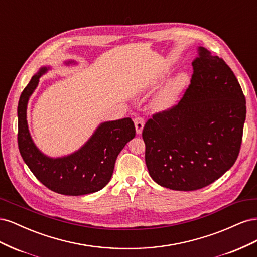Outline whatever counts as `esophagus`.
I'll return each mask as SVG.
<instances>
[{
  "label": "esophagus",
  "mask_w": 257,
  "mask_h": 257,
  "mask_svg": "<svg viewBox=\"0 0 257 257\" xmlns=\"http://www.w3.org/2000/svg\"><path fill=\"white\" fill-rule=\"evenodd\" d=\"M134 124H135L136 133L142 134V132L145 126V120L143 118H141V116H137V118H135V120H134Z\"/></svg>",
  "instance_id": "1"
}]
</instances>
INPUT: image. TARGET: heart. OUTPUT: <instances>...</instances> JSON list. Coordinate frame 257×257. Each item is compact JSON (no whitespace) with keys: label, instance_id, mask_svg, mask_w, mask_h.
Listing matches in <instances>:
<instances>
[{"label":"heart","instance_id":"obj_1","mask_svg":"<svg viewBox=\"0 0 257 257\" xmlns=\"http://www.w3.org/2000/svg\"><path fill=\"white\" fill-rule=\"evenodd\" d=\"M164 78V76L161 77L159 80L151 81L146 85H142L141 88L138 89V92L141 94H148L152 90L157 89L158 85L161 83V80ZM189 83V76L186 73H179L176 75L174 78L170 80L164 88H163L157 96L154 97L152 102V108L154 111H167L176 105L179 96L181 95V93L186 88V85Z\"/></svg>","mask_w":257,"mask_h":257}]
</instances>
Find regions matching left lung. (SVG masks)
<instances>
[{"label": "left lung", "mask_w": 257, "mask_h": 257, "mask_svg": "<svg viewBox=\"0 0 257 257\" xmlns=\"http://www.w3.org/2000/svg\"><path fill=\"white\" fill-rule=\"evenodd\" d=\"M192 62L191 84L178 105L145 124L146 165L175 191L211 184L235 164L242 142L245 97L230 67L204 47Z\"/></svg>", "instance_id": "obj_1"}]
</instances>
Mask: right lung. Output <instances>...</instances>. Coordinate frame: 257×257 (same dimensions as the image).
<instances>
[{
	"label": "right lung",
	"instance_id": "right-lung-1",
	"mask_svg": "<svg viewBox=\"0 0 257 257\" xmlns=\"http://www.w3.org/2000/svg\"><path fill=\"white\" fill-rule=\"evenodd\" d=\"M65 65L77 64L68 60ZM51 67L42 66L22 91L18 103V147L33 175L53 192L79 196L102 190L110 181L119 153L135 137L131 118L100 123L78 150L59 158L44 154L34 144L27 121V108L41 77Z\"/></svg>",
	"mask_w": 257,
	"mask_h": 257
}]
</instances>
